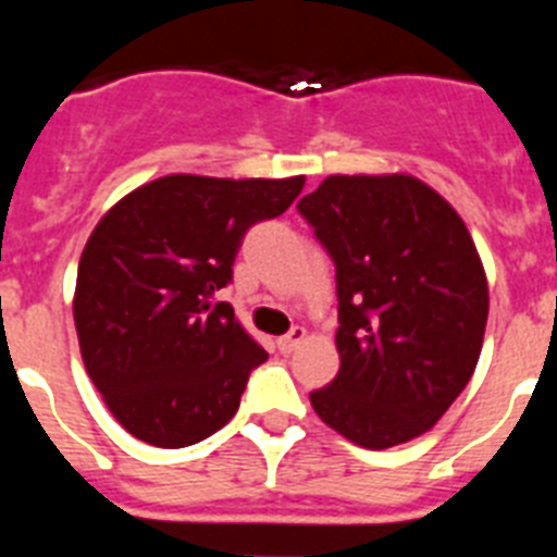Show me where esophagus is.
Instances as JSON below:
<instances>
[{"label": "esophagus", "instance_id": "1", "mask_svg": "<svg viewBox=\"0 0 557 557\" xmlns=\"http://www.w3.org/2000/svg\"><path fill=\"white\" fill-rule=\"evenodd\" d=\"M304 339H307V329H304V326H295L293 332L275 339V346H278V351H282V354H293L295 348L301 346Z\"/></svg>", "mask_w": 557, "mask_h": 557}]
</instances>
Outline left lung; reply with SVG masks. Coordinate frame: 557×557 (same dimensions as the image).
<instances>
[{
    "label": "left lung",
    "instance_id": "left-lung-1",
    "mask_svg": "<svg viewBox=\"0 0 557 557\" xmlns=\"http://www.w3.org/2000/svg\"><path fill=\"white\" fill-rule=\"evenodd\" d=\"M337 270L339 371L309 393L366 449L424 435L469 385L488 282L469 228L412 175H329L298 203Z\"/></svg>",
    "mask_w": 557,
    "mask_h": 557
}]
</instances>
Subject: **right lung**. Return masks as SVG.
Returning a JSON list of instances; mask_svg holds the SVG:
<instances>
[{"label":"right lung","instance_id":"add662e5","mask_svg":"<svg viewBox=\"0 0 557 557\" xmlns=\"http://www.w3.org/2000/svg\"><path fill=\"white\" fill-rule=\"evenodd\" d=\"M295 178L164 175L106 211L77 268L83 366L113 418L150 446L181 449L223 430L268 359L225 301L250 225L289 209Z\"/></svg>","mask_w":557,"mask_h":557}]
</instances>
